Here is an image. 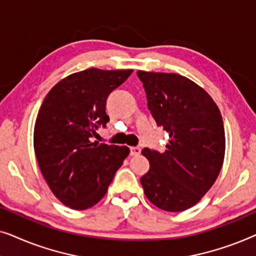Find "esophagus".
<instances>
[{
    "instance_id": "obj_1",
    "label": "esophagus",
    "mask_w": 256,
    "mask_h": 256,
    "mask_svg": "<svg viewBox=\"0 0 256 256\" xmlns=\"http://www.w3.org/2000/svg\"><path fill=\"white\" fill-rule=\"evenodd\" d=\"M141 154V148L138 146H130V155L132 156H138Z\"/></svg>"
}]
</instances>
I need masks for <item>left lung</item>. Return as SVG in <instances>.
<instances>
[{
    "label": "left lung",
    "mask_w": 256,
    "mask_h": 256,
    "mask_svg": "<svg viewBox=\"0 0 256 256\" xmlns=\"http://www.w3.org/2000/svg\"><path fill=\"white\" fill-rule=\"evenodd\" d=\"M157 126L169 134L160 154L144 148L150 169L141 177L156 208L180 212L197 204L214 184L225 157L222 114L204 88L176 73L138 71Z\"/></svg>",
    "instance_id": "left-lung-1"
}]
</instances>
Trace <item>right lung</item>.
<instances>
[{
  "instance_id": "1",
  "label": "right lung",
  "mask_w": 256,
  "mask_h": 256,
  "mask_svg": "<svg viewBox=\"0 0 256 256\" xmlns=\"http://www.w3.org/2000/svg\"><path fill=\"white\" fill-rule=\"evenodd\" d=\"M132 70L88 68L72 73L50 90L38 112L34 149L40 172L56 198L86 210L106 194L130 150L90 141L106 126V101Z\"/></svg>"
}]
</instances>
